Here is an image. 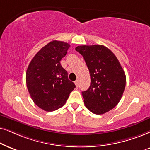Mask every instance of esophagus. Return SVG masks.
<instances>
[{
    "label": "esophagus",
    "instance_id": "obj_1",
    "mask_svg": "<svg viewBox=\"0 0 150 150\" xmlns=\"http://www.w3.org/2000/svg\"><path fill=\"white\" fill-rule=\"evenodd\" d=\"M75 86H76L77 88H78V87H79V81H78V80L75 81Z\"/></svg>",
    "mask_w": 150,
    "mask_h": 150
}]
</instances>
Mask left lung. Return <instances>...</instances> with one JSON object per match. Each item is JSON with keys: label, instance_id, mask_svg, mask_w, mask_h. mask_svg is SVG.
Wrapping results in <instances>:
<instances>
[{"label": "left lung", "instance_id": "left-lung-1", "mask_svg": "<svg viewBox=\"0 0 150 150\" xmlns=\"http://www.w3.org/2000/svg\"><path fill=\"white\" fill-rule=\"evenodd\" d=\"M75 50L83 57L91 75V86L82 92L86 107L102 115L113 109L122 97L126 77L115 54L103 45L78 46Z\"/></svg>", "mask_w": 150, "mask_h": 150}]
</instances>
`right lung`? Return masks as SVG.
Listing matches in <instances>:
<instances>
[{"label":"right lung","instance_id":"right-lung-1","mask_svg":"<svg viewBox=\"0 0 150 150\" xmlns=\"http://www.w3.org/2000/svg\"><path fill=\"white\" fill-rule=\"evenodd\" d=\"M69 47L67 42L51 41L38 52L27 68L28 91L33 102L45 111L62 107L75 88L60 64Z\"/></svg>","mask_w":150,"mask_h":150}]
</instances>
